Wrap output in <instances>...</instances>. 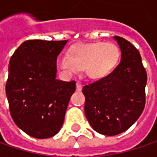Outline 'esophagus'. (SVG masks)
Wrapping results in <instances>:
<instances>
[{
    "label": "esophagus",
    "mask_w": 157,
    "mask_h": 157,
    "mask_svg": "<svg viewBox=\"0 0 157 157\" xmlns=\"http://www.w3.org/2000/svg\"><path fill=\"white\" fill-rule=\"evenodd\" d=\"M82 90V84L81 82H77V91H81Z\"/></svg>",
    "instance_id": "esophagus-1"
}]
</instances>
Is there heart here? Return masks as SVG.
<instances>
[{"instance_id": "heart-1", "label": "heart", "mask_w": 157, "mask_h": 157, "mask_svg": "<svg viewBox=\"0 0 157 157\" xmlns=\"http://www.w3.org/2000/svg\"><path fill=\"white\" fill-rule=\"evenodd\" d=\"M120 59V50L113 43L81 44L71 48L69 54L57 58V66L68 75L84 69L86 75L93 79L106 76Z\"/></svg>"}]
</instances>
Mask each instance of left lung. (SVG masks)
<instances>
[{
    "mask_svg": "<svg viewBox=\"0 0 157 157\" xmlns=\"http://www.w3.org/2000/svg\"><path fill=\"white\" fill-rule=\"evenodd\" d=\"M121 52V62L109 75L83 87L85 113L96 132L116 136L128 129L145 106L147 72L135 46L114 36Z\"/></svg>",
    "mask_w": 157,
    "mask_h": 157,
    "instance_id": "1",
    "label": "left lung"
}]
</instances>
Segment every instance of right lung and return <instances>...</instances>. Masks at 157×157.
Segmentation results:
<instances>
[{"mask_svg":"<svg viewBox=\"0 0 157 157\" xmlns=\"http://www.w3.org/2000/svg\"><path fill=\"white\" fill-rule=\"evenodd\" d=\"M68 40H28L9 64L6 94L11 117L29 136L46 139L62 128L76 81L58 80L57 57Z\"/></svg>","mask_w":157,"mask_h":157,"instance_id":"obj_1","label":"right lung"}]
</instances>
